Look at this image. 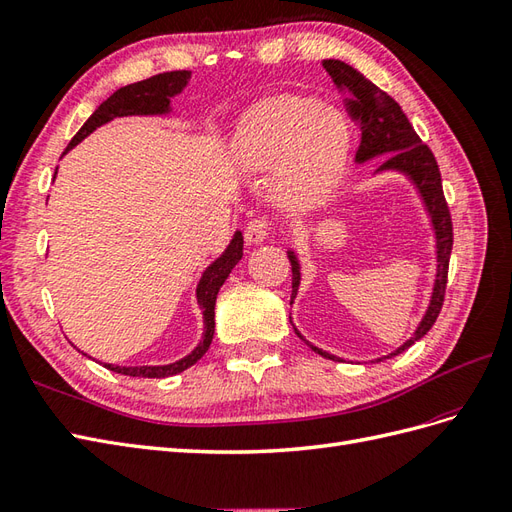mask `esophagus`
I'll use <instances>...</instances> for the list:
<instances>
[{
    "instance_id": "34e87169",
    "label": "esophagus",
    "mask_w": 512,
    "mask_h": 512,
    "mask_svg": "<svg viewBox=\"0 0 512 512\" xmlns=\"http://www.w3.org/2000/svg\"><path fill=\"white\" fill-rule=\"evenodd\" d=\"M270 233V222L266 218H253L248 220V225L244 229V240L246 244H261Z\"/></svg>"
}]
</instances>
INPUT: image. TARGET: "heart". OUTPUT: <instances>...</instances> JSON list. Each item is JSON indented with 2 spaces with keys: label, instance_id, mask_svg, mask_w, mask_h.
I'll use <instances>...</instances> for the list:
<instances>
[{
  "label": "heart",
  "instance_id": "obj_1",
  "mask_svg": "<svg viewBox=\"0 0 512 512\" xmlns=\"http://www.w3.org/2000/svg\"><path fill=\"white\" fill-rule=\"evenodd\" d=\"M350 153L348 123L311 97H277L242 123L238 157L251 170H270L272 194L285 207L326 199L342 179Z\"/></svg>",
  "mask_w": 512,
  "mask_h": 512
}]
</instances>
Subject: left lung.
<instances>
[{
  "label": "left lung",
  "mask_w": 512,
  "mask_h": 512,
  "mask_svg": "<svg viewBox=\"0 0 512 512\" xmlns=\"http://www.w3.org/2000/svg\"><path fill=\"white\" fill-rule=\"evenodd\" d=\"M322 67L331 75L335 86L350 95L344 99L346 110L350 114V119L359 123L361 127V147L357 151V162L361 164V162L372 160L376 155H389L387 160L378 166V170H400V173L409 175L419 194H422L432 220V227H435L437 279H435V287H432L430 305L426 309V316L422 318V322H419L417 331L413 333V337L406 339L398 350H393L391 355L385 357V359H391L400 355L402 350L413 346L417 339H422L439 318V311L443 307V298H445V285H448V266H450V253H452V242H454L450 209L443 196L441 173H439L435 155H432V151L428 149V144L419 140L413 125L409 123V119H406V114L402 112L398 103L393 101L385 90L372 84L368 77L361 75L357 69H352L350 64L342 60H324ZM287 257H290V264H292V300H290L292 305L300 285V264L292 251L287 253ZM296 335L303 339L313 352H318V355L326 359L339 361L335 355H329V352L309 344L298 331Z\"/></svg>",
  "instance_id": "8db88e82"
}]
</instances>
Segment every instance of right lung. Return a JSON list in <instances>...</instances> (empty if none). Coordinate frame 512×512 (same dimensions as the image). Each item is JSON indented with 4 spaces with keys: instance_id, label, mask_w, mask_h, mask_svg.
Segmentation results:
<instances>
[{
    "instance_id": "1",
    "label": "right lung",
    "mask_w": 512,
    "mask_h": 512,
    "mask_svg": "<svg viewBox=\"0 0 512 512\" xmlns=\"http://www.w3.org/2000/svg\"><path fill=\"white\" fill-rule=\"evenodd\" d=\"M190 82V71H170V73H160L153 75L149 80H142L136 84H129L116 90L114 95H110L101 106L93 112V116L82 125V129L77 131L73 140L69 142V149H73L77 142H82L88 134H93L97 127L103 123H108L116 116H131V114H166L170 112V99L179 95L183 88ZM64 151V153H67ZM242 246L244 238L240 231H235L231 244L227 246V251L222 253L212 266H209L203 277L199 281V287H196V300L203 309V322H205V333L201 344L196 346L188 357H183L181 361H175L170 365H138V368H121V365H112L106 363V368L116 372V374H125V376H140V378H166L179 374L183 370H188L190 365L199 361L209 344H212L214 337V307H216V296L222 283L227 281L229 272L235 268V264L242 259Z\"/></svg>"
}]
</instances>
